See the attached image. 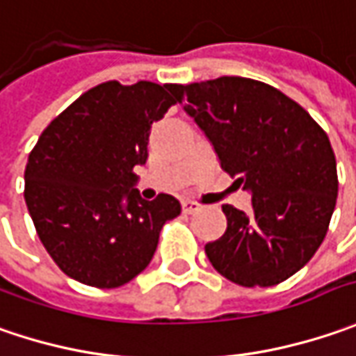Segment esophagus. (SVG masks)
<instances>
[{"mask_svg": "<svg viewBox=\"0 0 356 356\" xmlns=\"http://www.w3.org/2000/svg\"><path fill=\"white\" fill-rule=\"evenodd\" d=\"M199 209H201V205H199V203H195V201H189V199H185V201H183V213H187V215H191V213L199 211Z\"/></svg>", "mask_w": 356, "mask_h": 356, "instance_id": "1", "label": "esophagus"}]
</instances>
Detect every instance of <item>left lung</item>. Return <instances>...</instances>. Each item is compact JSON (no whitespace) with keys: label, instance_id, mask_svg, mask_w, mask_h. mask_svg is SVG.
Here are the masks:
<instances>
[{"label":"left lung","instance_id":"obj_1","mask_svg":"<svg viewBox=\"0 0 356 356\" xmlns=\"http://www.w3.org/2000/svg\"><path fill=\"white\" fill-rule=\"evenodd\" d=\"M251 211L223 205L227 231L205 245L225 279L241 286L283 283L327 235L337 203V161L327 133L299 103L247 77L173 87Z\"/></svg>","mask_w":356,"mask_h":356}]
</instances>
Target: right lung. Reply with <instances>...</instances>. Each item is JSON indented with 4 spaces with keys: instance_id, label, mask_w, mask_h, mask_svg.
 I'll list each match as a JSON object with an SVG mask.
<instances>
[{
    "instance_id": "obj_1",
    "label": "right lung",
    "mask_w": 356,
    "mask_h": 356,
    "mask_svg": "<svg viewBox=\"0 0 356 356\" xmlns=\"http://www.w3.org/2000/svg\"><path fill=\"white\" fill-rule=\"evenodd\" d=\"M171 83L107 81L86 91L41 133L25 167V203L43 247L67 277L115 289L147 267L173 195L137 191L151 125L175 105Z\"/></svg>"
}]
</instances>
